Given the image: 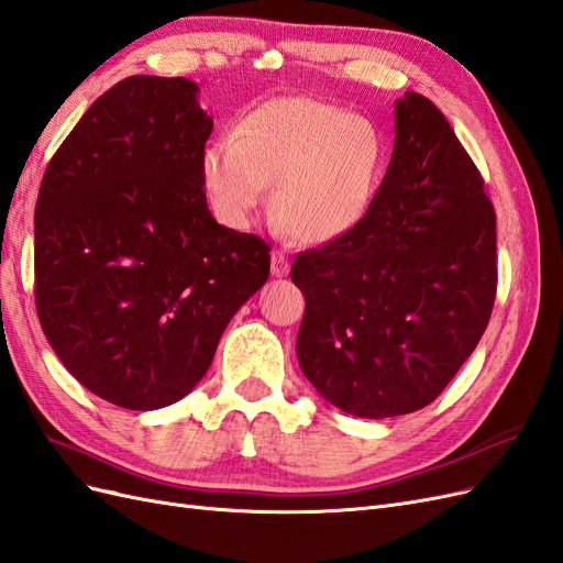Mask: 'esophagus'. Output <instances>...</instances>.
<instances>
[{"label": "esophagus", "instance_id": "obj_1", "mask_svg": "<svg viewBox=\"0 0 563 563\" xmlns=\"http://www.w3.org/2000/svg\"><path fill=\"white\" fill-rule=\"evenodd\" d=\"M288 269H291V265H288L286 253L272 251V277H286Z\"/></svg>", "mask_w": 563, "mask_h": 563}]
</instances>
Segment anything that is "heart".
Returning a JSON list of instances; mask_svg holds the SVG:
<instances>
[{
    "label": "heart",
    "instance_id": "obj_1",
    "mask_svg": "<svg viewBox=\"0 0 563 563\" xmlns=\"http://www.w3.org/2000/svg\"><path fill=\"white\" fill-rule=\"evenodd\" d=\"M383 164L368 119L317 98H277L203 150L201 174L216 211L244 225L275 185L279 225L308 244L347 234L366 216Z\"/></svg>",
    "mask_w": 563,
    "mask_h": 563
}]
</instances>
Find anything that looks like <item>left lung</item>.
Returning a JSON list of instances; mask_svg holds the SVG:
<instances>
[{"mask_svg":"<svg viewBox=\"0 0 563 563\" xmlns=\"http://www.w3.org/2000/svg\"><path fill=\"white\" fill-rule=\"evenodd\" d=\"M395 150L360 225L300 253L298 362L356 418L432 404L479 343L496 300V211L430 98L406 91Z\"/></svg>","mask_w":563,"mask_h":563,"instance_id":"obj_1","label":"left lung"}]
</instances>
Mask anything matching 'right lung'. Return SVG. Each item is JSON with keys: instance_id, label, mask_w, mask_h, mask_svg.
<instances>
[{"instance_id": "add662e5", "label": "right lung", "mask_w": 563, "mask_h": 563, "mask_svg": "<svg viewBox=\"0 0 563 563\" xmlns=\"http://www.w3.org/2000/svg\"><path fill=\"white\" fill-rule=\"evenodd\" d=\"M185 77L133 75L84 112L35 207V300L63 366L131 411L183 399L269 246L216 223L201 157L213 119Z\"/></svg>"}]
</instances>
